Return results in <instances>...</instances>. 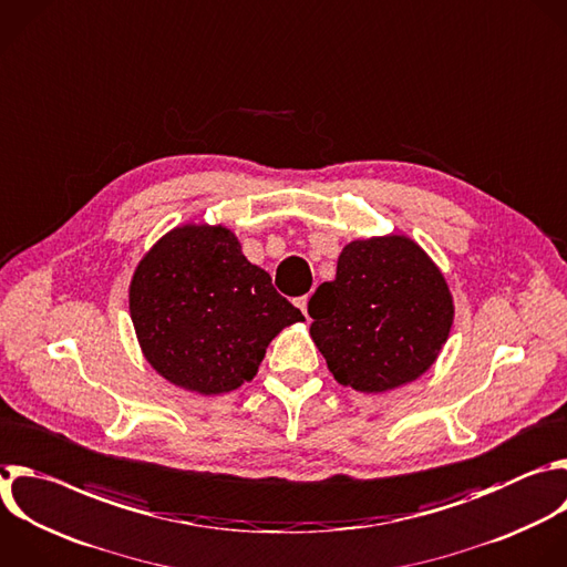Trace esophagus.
I'll use <instances>...</instances> for the list:
<instances>
[{
    "label": "esophagus",
    "mask_w": 567,
    "mask_h": 567,
    "mask_svg": "<svg viewBox=\"0 0 567 567\" xmlns=\"http://www.w3.org/2000/svg\"><path fill=\"white\" fill-rule=\"evenodd\" d=\"M307 302H309V296H300V298H298V300H296V305H298V307H300V311H302V313H305V318H307V316H309V313H307Z\"/></svg>",
    "instance_id": "esophagus-1"
}]
</instances>
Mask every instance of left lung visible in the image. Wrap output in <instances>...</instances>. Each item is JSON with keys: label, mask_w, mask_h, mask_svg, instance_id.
<instances>
[{"label": "left lung", "mask_w": 567, "mask_h": 567, "mask_svg": "<svg viewBox=\"0 0 567 567\" xmlns=\"http://www.w3.org/2000/svg\"><path fill=\"white\" fill-rule=\"evenodd\" d=\"M311 338L340 385L379 394L416 381L447 340L443 274L410 238L355 240L307 307Z\"/></svg>", "instance_id": "left-lung-1"}]
</instances>
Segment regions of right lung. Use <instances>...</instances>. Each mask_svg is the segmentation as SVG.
Here are the masks:
<instances>
[{
  "label": "right lung",
  "mask_w": 567,
  "mask_h": 567,
  "mask_svg": "<svg viewBox=\"0 0 567 567\" xmlns=\"http://www.w3.org/2000/svg\"><path fill=\"white\" fill-rule=\"evenodd\" d=\"M128 305L146 360L198 394L251 381L271 338L305 320L223 227L186 225L164 236L140 262Z\"/></svg>",
  "instance_id": "obj_1"
}]
</instances>
